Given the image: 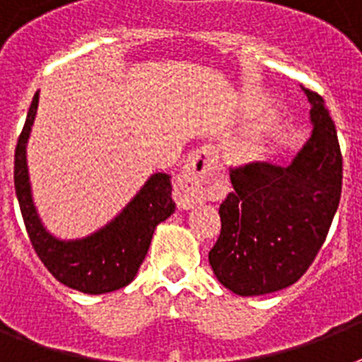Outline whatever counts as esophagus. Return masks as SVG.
Segmentation results:
<instances>
[{
    "label": "esophagus",
    "instance_id": "1",
    "mask_svg": "<svg viewBox=\"0 0 362 362\" xmlns=\"http://www.w3.org/2000/svg\"><path fill=\"white\" fill-rule=\"evenodd\" d=\"M216 156L212 150H197L187 156L184 169L175 184V201L182 210H189L203 203L209 184V173L212 170Z\"/></svg>",
    "mask_w": 362,
    "mask_h": 362
}]
</instances>
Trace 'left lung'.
I'll return each instance as SVG.
<instances>
[{"mask_svg": "<svg viewBox=\"0 0 362 362\" xmlns=\"http://www.w3.org/2000/svg\"><path fill=\"white\" fill-rule=\"evenodd\" d=\"M312 135L286 169L250 163L233 170L220 204L221 233L209 261L221 286L257 297L293 286L327 238L342 193V153L325 101L306 90Z\"/></svg>", "mask_w": 362, "mask_h": 362, "instance_id": "8db88e82", "label": "left lung"}]
</instances>
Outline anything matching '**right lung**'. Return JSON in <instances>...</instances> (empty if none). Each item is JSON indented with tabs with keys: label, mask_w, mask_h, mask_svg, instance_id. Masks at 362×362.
I'll return each instance as SVG.
<instances>
[{
	"label": "right lung",
	"mask_w": 362,
	"mask_h": 362,
	"mask_svg": "<svg viewBox=\"0 0 362 362\" xmlns=\"http://www.w3.org/2000/svg\"><path fill=\"white\" fill-rule=\"evenodd\" d=\"M39 107L35 92L14 152V192L25 231L48 272L64 286L88 295L122 289L135 280L156 227L175 212L170 176L153 173L124 209L98 231L81 238H59L48 231L33 201L28 141Z\"/></svg>",
	"instance_id": "add662e5"
}]
</instances>
